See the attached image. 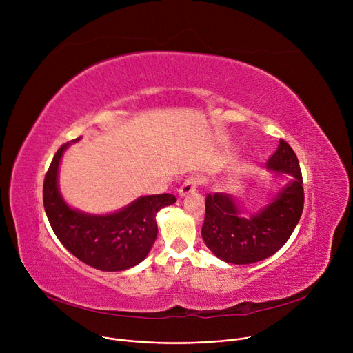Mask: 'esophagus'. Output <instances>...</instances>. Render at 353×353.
<instances>
[{"instance_id":"esophagus-1","label":"esophagus","mask_w":353,"mask_h":353,"mask_svg":"<svg viewBox=\"0 0 353 353\" xmlns=\"http://www.w3.org/2000/svg\"><path fill=\"white\" fill-rule=\"evenodd\" d=\"M199 186V179L197 177H188L186 180L183 181V184L179 189V194L183 197V196H188L190 193H193Z\"/></svg>"}]
</instances>
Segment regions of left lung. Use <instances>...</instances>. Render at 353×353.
Listing matches in <instances>:
<instances>
[{"label": "left lung", "instance_id": "obj_1", "mask_svg": "<svg viewBox=\"0 0 353 353\" xmlns=\"http://www.w3.org/2000/svg\"><path fill=\"white\" fill-rule=\"evenodd\" d=\"M277 176L290 180L276 196L250 217L243 216L237 199L226 193L206 196V216L201 237L220 261L234 265L261 262L279 250L302 216L305 193L301 165L292 147L281 139L266 163Z\"/></svg>", "mask_w": 353, "mask_h": 353}]
</instances>
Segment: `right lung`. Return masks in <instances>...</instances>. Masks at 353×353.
I'll return each instance as SVG.
<instances>
[{
  "mask_svg": "<svg viewBox=\"0 0 353 353\" xmlns=\"http://www.w3.org/2000/svg\"><path fill=\"white\" fill-rule=\"evenodd\" d=\"M80 139H76V141ZM63 144L48 167L43 200L50 225L63 246L85 265L120 272L143 262L157 237L156 214L176 201L173 194L143 196L110 214H88L70 208L59 190Z\"/></svg>",
  "mask_w": 353,
  "mask_h": 353,
  "instance_id": "1",
  "label": "right lung"
}]
</instances>
